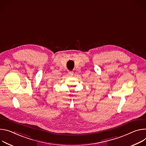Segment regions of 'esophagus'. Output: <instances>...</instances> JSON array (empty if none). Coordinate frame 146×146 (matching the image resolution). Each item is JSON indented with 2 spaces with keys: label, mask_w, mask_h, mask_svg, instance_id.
<instances>
[{
  "label": "esophagus",
  "mask_w": 146,
  "mask_h": 146,
  "mask_svg": "<svg viewBox=\"0 0 146 146\" xmlns=\"http://www.w3.org/2000/svg\"><path fill=\"white\" fill-rule=\"evenodd\" d=\"M68 74H69V75H72V74H73V73H74V72H73V71H68Z\"/></svg>",
  "instance_id": "34e87169"
}]
</instances>
